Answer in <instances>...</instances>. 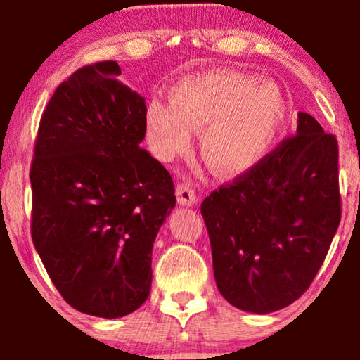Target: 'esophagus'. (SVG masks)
I'll return each instance as SVG.
<instances>
[{"instance_id":"obj_1","label":"esophagus","mask_w":360,"mask_h":360,"mask_svg":"<svg viewBox=\"0 0 360 360\" xmlns=\"http://www.w3.org/2000/svg\"><path fill=\"white\" fill-rule=\"evenodd\" d=\"M176 197H178V203L182 206H192L197 203V195L192 186L188 184H179L176 187Z\"/></svg>"}]
</instances>
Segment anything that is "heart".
<instances>
[{
	"instance_id": "obj_1",
	"label": "heart",
	"mask_w": 360,
	"mask_h": 360,
	"mask_svg": "<svg viewBox=\"0 0 360 360\" xmlns=\"http://www.w3.org/2000/svg\"><path fill=\"white\" fill-rule=\"evenodd\" d=\"M168 101L146 106V135L154 154L173 160L200 131V152L212 172L238 176L266 157L285 120V98L275 82L233 70L188 76Z\"/></svg>"
}]
</instances>
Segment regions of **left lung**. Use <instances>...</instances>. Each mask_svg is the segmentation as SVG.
I'll list each match as a JSON object with an SVG mask.
<instances>
[{"mask_svg": "<svg viewBox=\"0 0 360 360\" xmlns=\"http://www.w3.org/2000/svg\"><path fill=\"white\" fill-rule=\"evenodd\" d=\"M297 122L295 136L202 203L217 289L248 313L303 295L341 219L337 138L308 112Z\"/></svg>", "mask_w": 360, "mask_h": 360, "instance_id": "obj_1", "label": "left lung"}]
</instances>
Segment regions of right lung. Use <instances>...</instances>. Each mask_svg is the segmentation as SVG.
<instances>
[{
  "label": "right lung",
  "instance_id": "right-lung-1",
  "mask_svg": "<svg viewBox=\"0 0 360 360\" xmlns=\"http://www.w3.org/2000/svg\"><path fill=\"white\" fill-rule=\"evenodd\" d=\"M117 62L84 66L42 112L30 172L32 238L53 285L77 311L115 319L149 297L152 248L176 205L148 150L146 100Z\"/></svg>",
  "mask_w": 360,
  "mask_h": 360
}]
</instances>
